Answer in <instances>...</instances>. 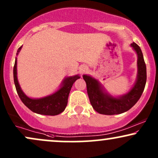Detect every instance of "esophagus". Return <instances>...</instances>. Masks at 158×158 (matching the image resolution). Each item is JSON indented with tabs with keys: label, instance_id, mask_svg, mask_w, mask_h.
Masks as SVG:
<instances>
[{
	"label": "esophagus",
	"instance_id": "esophagus-1",
	"mask_svg": "<svg viewBox=\"0 0 158 158\" xmlns=\"http://www.w3.org/2000/svg\"><path fill=\"white\" fill-rule=\"evenodd\" d=\"M87 70H88V68H87V67H82V68L81 69V73H85Z\"/></svg>",
	"mask_w": 158,
	"mask_h": 158
}]
</instances>
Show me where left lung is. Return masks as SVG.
<instances>
[{
    "instance_id": "8db88e82",
    "label": "left lung",
    "mask_w": 158,
    "mask_h": 158,
    "mask_svg": "<svg viewBox=\"0 0 158 158\" xmlns=\"http://www.w3.org/2000/svg\"><path fill=\"white\" fill-rule=\"evenodd\" d=\"M131 46L137 54V67L138 74L137 79L132 89L119 98L110 97L104 93L99 81L89 76L84 75L87 85V92L90 104L98 113L106 115H114L124 113L131 108L140 98L146 82V66L143 59L141 49L136 43L133 42Z\"/></svg>"
}]
</instances>
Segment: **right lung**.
<instances>
[{
    "label": "right lung",
    "instance_id": "add662e5",
    "mask_svg": "<svg viewBox=\"0 0 158 158\" xmlns=\"http://www.w3.org/2000/svg\"><path fill=\"white\" fill-rule=\"evenodd\" d=\"M21 48L22 46L20 47L18 50L17 55L19 54ZM13 77L17 93L23 104L29 109L36 114L50 116L57 115V114H59L64 111L67 105H68V96L72 86L75 81L80 78L78 75L66 78L63 81L61 88L55 94L48 96V97L41 98V99H30L27 97L20 88L17 79V59H15V65L13 68Z\"/></svg>",
    "mask_w": 158,
    "mask_h": 158
}]
</instances>
